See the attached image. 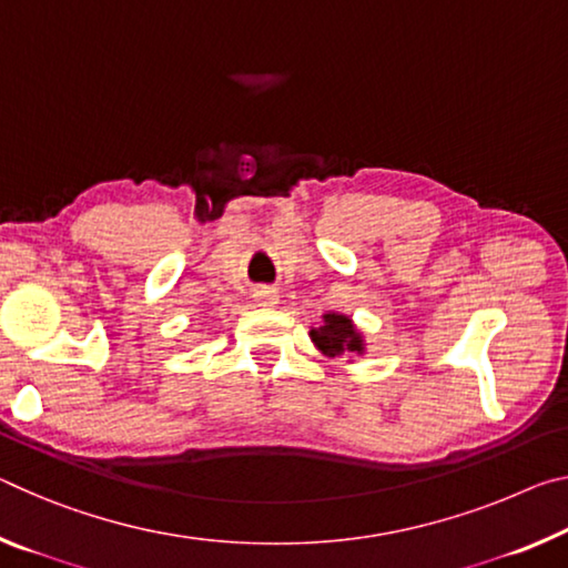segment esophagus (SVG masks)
Instances as JSON below:
<instances>
[{"label": "esophagus", "mask_w": 568, "mask_h": 568, "mask_svg": "<svg viewBox=\"0 0 568 568\" xmlns=\"http://www.w3.org/2000/svg\"><path fill=\"white\" fill-rule=\"evenodd\" d=\"M255 298H257V303L260 305H277V293L273 291V287H257L255 291Z\"/></svg>", "instance_id": "1"}]
</instances>
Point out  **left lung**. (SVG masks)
<instances>
[{"mask_svg":"<svg viewBox=\"0 0 568 568\" xmlns=\"http://www.w3.org/2000/svg\"><path fill=\"white\" fill-rule=\"evenodd\" d=\"M311 341L326 356L364 354V336L344 313H326L323 326L311 328Z\"/></svg>","mask_w":568,"mask_h":568,"instance_id":"1","label":"left lung"}]
</instances>
